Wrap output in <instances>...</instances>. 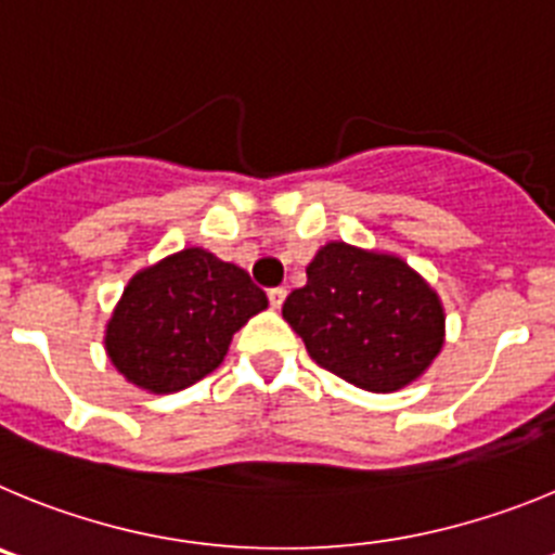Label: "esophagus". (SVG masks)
Masks as SVG:
<instances>
[{"mask_svg":"<svg viewBox=\"0 0 555 555\" xmlns=\"http://www.w3.org/2000/svg\"><path fill=\"white\" fill-rule=\"evenodd\" d=\"M284 298H287V289H284V287H273V289H268V301H271V307H273V309H282Z\"/></svg>","mask_w":555,"mask_h":555,"instance_id":"34e87169","label":"esophagus"}]
</instances>
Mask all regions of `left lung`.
I'll return each mask as SVG.
<instances>
[{"label": "left lung", "instance_id": "8db88e82", "mask_svg": "<svg viewBox=\"0 0 555 555\" xmlns=\"http://www.w3.org/2000/svg\"><path fill=\"white\" fill-rule=\"evenodd\" d=\"M309 357L367 392L417 382L446 343V309L396 254L326 243L282 307Z\"/></svg>", "mask_w": 555, "mask_h": 555}]
</instances>
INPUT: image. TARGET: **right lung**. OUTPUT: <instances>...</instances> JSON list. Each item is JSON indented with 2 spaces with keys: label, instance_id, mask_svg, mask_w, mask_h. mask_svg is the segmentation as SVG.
Returning a JSON list of instances; mask_svg holds the SVG:
<instances>
[{
  "label": "right lung",
  "instance_id": "right-lung-1",
  "mask_svg": "<svg viewBox=\"0 0 555 555\" xmlns=\"http://www.w3.org/2000/svg\"><path fill=\"white\" fill-rule=\"evenodd\" d=\"M266 307V293L243 268L184 248L129 279L104 348L127 382L168 396L216 371L234 332Z\"/></svg>",
  "mask_w": 555,
  "mask_h": 555
}]
</instances>
